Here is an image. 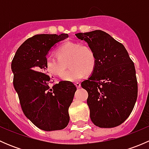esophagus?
<instances>
[{
  "instance_id": "34e87169",
  "label": "esophagus",
  "mask_w": 149,
  "mask_h": 149,
  "mask_svg": "<svg viewBox=\"0 0 149 149\" xmlns=\"http://www.w3.org/2000/svg\"><path fill=\"white\" fill-rule=\"evenodd\" d=\"M75 85H76V88H80L81 87V84L80 83H79V82H76V84H75Z\"/></svg>"
}]
</instances>
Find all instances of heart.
I'll use <instances>...</instances> for the list:
<instances>
[{
    "label": "heart",
    "instance_id": "1",
    "mask_svg": "<svg viewBox=\"0 0 149 149\" xmlns=\"http://www.w3.org/2000/svg\"><path fill=\"white\" fill-rule=\"evenodd\" d=\"M56 55L58 58L47 57L45 69L49 74L62 77L68 62L71 70L62 78L65 81H79L85 74H91L97 65L95 52L87 45L68 42L57 49Z\"/></svg>",
    "mask_w": 149,
    "mask_h": 149
}]
</instances>
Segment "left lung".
<instances>
[{
    "label": "left lung",
    "mask_w": 149,
    "mask_h": 149,
    "mask_svg": "<svg viewBox=\"0 0 149 149\" xmlns=\"http://www.w3.org/2000/svg\"><path fill=\"white\" fill-rule=\"evenodd\" d=\"M95 52L97 65L81 83L88 94L90 118L95 125L109 128L125 121L138 97L135 65L124 45L102 30L78 33Z\"/></svg>",
    "instance_id": "1"
}]
</instances>
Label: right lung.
Wrapping results in <instances>:
<instances>
[{
    "label": "right lung",
    "instance_id": "1",
    "mask_svg": "<svg viewBox=\"0 0 149 149\" xmlns=\"http://www.w3.org/2000/svg\"><path fill=\"white\" fill-rule=\"evenodd\" d=\"M67 37L68 34L33 36L19 47L11 63L13 86L22 111L34 125L45 131L62 130L70 120L68 108L76 86L62 81L51 88L45 65L49 49Z\"/></svg>",
    "mask_w": 149,
    "mask_h": 149
}]
</instances>
